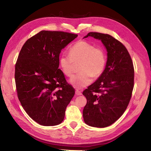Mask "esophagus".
I'll list each match as a JSON object with an SVG mask.
<instances>
[{
  "mask_svg": "<svg viewBox=\"0 0 151 151\" xmlns=\"http://www.w3.org/2000/svg\"><path fill=\"white\" fill-rule=\"evenodd\" d=\"M76 94L77 96H80V95H81V94H82L81 91H79L78 89H76Z\"/></svg>",
  "mask_w": 151,
  "mask_h": 151,
  "instance_id": "obj_1",
  "label": "esophagus"
}]
</instances>
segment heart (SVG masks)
I'll return each mask as SVG.
<instances>
[{
	"mask_svg": "<svg viewBox=\"0 0 151 151\" xmlns=\"http://www.w3.org/2000/svg\"><path fill=\"white\" fill-rule=\"evenodd\" d=\"M69 53L61 55L58 63L63 74L71 77L74 73V63L81 62L80 72L73 76L70 81L76 88L81 89L88 86L93 77L98 78L105 70L107 56L102 47H96L92 43L81 40L72 45Z\"/></svg>",
	"mask_w": 151,
	"mask_h": 151,
	"instance_id": "heart-1",
	"label": "heart"
}]
</instances>
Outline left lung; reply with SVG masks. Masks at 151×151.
<instances>
[{
	"instance_id": "8db88e82",
	"label": "left lung",
	"mask_w": 151,
	"mask_h": 151,
	"mask_svg": "<svg viewBox=\"0 0 151 151\" xmlns=\"http://www.w3.org/2000/svg\"><path fill=\"white\" fill-rule=\"evenodd\" d=\"M88 36L101 40L108 60L102 75L83 91L87 99L83 118L89 126L106 127L123 115L129 104L134 86V67L129 52L120 41L97 32H90L84 38Z\"/></svg>"
}]
</instances>
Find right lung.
I'll return each mask as SVG.
<instances>
[{
  "label": "right lung",
  "instance_id": "1",
  "mask_svg": "<svg viewBox=\"0 0 151 151\" xmlns=\"http://www.w3.org/2000/svg\"><path fill=\"white\" fill-rule=\"evenodd\" d=\"M77 34L42 31L26 41L15 65L18 99L26 113L43 126L60 124L75 89L58 68L62 49Z\"/></svg>",
  "mask_w": 151,
  "mask_h": 151
}]
</instances>
